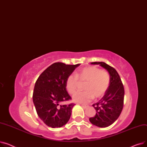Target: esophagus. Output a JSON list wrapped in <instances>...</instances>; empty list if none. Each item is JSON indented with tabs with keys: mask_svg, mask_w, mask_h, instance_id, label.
<instances>
[{
	"mask_svg": "<svg viewBox=\"0 0 147 147\" xmlns=\"http://www.w3.org/2000/svg\"><path fill=\"white\" fill-rule=\"evenodd\" d=\"M81 106L83 108V109H86L87 107H88V105H83V104H81Z\"/></svg>",
	"mask_w": 147,
	"mask_h": 147,
	"instance_id": "34e87169",
	"label": "esophagus"
}]
</instances>
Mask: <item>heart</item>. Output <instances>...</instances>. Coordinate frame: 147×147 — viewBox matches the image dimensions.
I'll return each mask as SVG.
<instances>
[{"label":"heart","mask_w":147,"mask_h":147,"mask_svg":"<svg viewBox=\"0 0 147 147\" xmlns=\"http://www.w3.org/2000/svg\"><path fill=\"white\" fill-rule=\"evenodd\" d=\"M78 79L86 81L84 89L85 91L77 92L73 95V101L87 103L93 99L102 97L110 84V76L109 73L101 70L95 66L84 67L76 73V76L69 75L66 79L65 87L69 94H73L78 86Z\"/></svg>","instance_id":"obj_1"}]
</instances>
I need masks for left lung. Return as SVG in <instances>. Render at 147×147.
Returning <instances> with one entry per match:
<instances>
[{
    "mask_svg": "<svg viewBox=\"0 0 147 147\" xmlns=\"http://www.w3.org/2000/svg\"><path fill=\"white\" fill-rule=\"evenodd\" d=\"M91 64L101 65L109 71L110 84L104 96L92 105L96 110L94 117L89 118L92 124L100 127L110 126L120 115L124 104L125 90L120 76L115 69L104 62H94Z\"/></svg>",
    "mask_w": 147,
    "mask_h": 147,
    "instance_id": "left-lung-1",
    "label": "left lung"
}]
</instances>
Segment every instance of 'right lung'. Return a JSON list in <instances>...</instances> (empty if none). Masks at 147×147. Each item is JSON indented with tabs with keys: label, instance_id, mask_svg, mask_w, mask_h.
<instances>
[{
	"label": "right lung",
	"instance_id": "add662e5",
	"mask_svg": "<svg viewBox=\"0 0 147 147\" xmlns=\"http://www.w3.org/2000/svg\"><path fill=\"white\" fill-rule=\"evenodd\" d=\"M80 64L55 63L39 76L36 82L33 100L37 115L49 127H61L68 121L74 103L65 87L67 77Z\"/></svg>",
	"mask_w": 147,
	"mask_h": 147
}]
</instances>
